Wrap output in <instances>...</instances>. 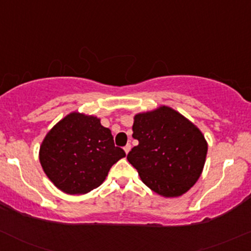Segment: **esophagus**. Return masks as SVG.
<instances>
[{"mask_svg":"<svg viewBox=\"0 0 251 251\" xmlns=\"http://www.w3.org/2000/svg\"><path fill=\"white\" fill-rule=\"evenodd\" d=\"M124 151H125V153H126V154H127V153H128V151H131V144H126V146H125V147H124Z\"/></svg>","mask_w":251,"mask_h":251,"instance_id":"1","label":"esophagus"}]
</instances>
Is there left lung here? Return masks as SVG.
<instances>
[{
	"instance_id": "obj_1",
	"label": "left lung",
	"mask_w": 251,
	"mask_h": 251,
	"mask_svg": "<svg viewBox=\"0 0 251 251\" xmlns=\"http://www.w3.org/2000/svg\"><path fill=\"white\" fill-rule=\"evenodd\" d=\"M127 154L142 182L164 198L183 196L196 184L206 160L207 142L186 116L168 105L136 114Z\"/></svg>"
}]
</instances>
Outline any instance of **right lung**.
Listing matches in <instances>:
<instances>
[{"label": "right lung", "instance_id": "right-lung-1", "mask_svg": "<svg viewBox=\"0 0 251 251\" xmlns=\"http://www.w3.org/2000/svg\"><path fill=\"white\" fill-rule=\"evenodd\" d=\"M125 155L100 118L78 111L68 114L48 131L39 151L50 182L73 196L100 187L111 166Z\"/></svg>", "mask_w": 251, "mask_h": 251}]
</instances>
